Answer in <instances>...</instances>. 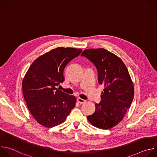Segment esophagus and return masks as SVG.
<instances>
[{"label":"esophagus","mask_w":157,"mask_h":157,"mask_svg":"<svg viewBox=\"0 0 157 157\" xmlns=\"http://www.w3.org/2000/svg\"><path fill=\"white\" fill-rule=\"evenodd\" d=\"M77 101H78V102H79V103H80V104H84V103L86 102L85 100H84V99H81V98H78L77 99Z\"/></svg>","instance_id":"esophagus-1"}]
</instances>
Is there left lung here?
Segmentation results:
<instances>
[{
	"label": "left lung",
	"mask_w": 157,
	"mask_h": 157,
	"mask_svg": "<svg viewBox=\"0 0 157 157\" xmlns=\"http://www.w3.org/2000/svg\"><path fill=\"white\" fill-rule=\"evenodd\" d=\"M96 67L98 82L104 88L94 113L87 117L94 127L110 129L124 118L134 96L133 82L122 59L104 48L86 49L81 55Z\"/></svg>",
	"instance_id": "8db88e82"
}]
</instances>
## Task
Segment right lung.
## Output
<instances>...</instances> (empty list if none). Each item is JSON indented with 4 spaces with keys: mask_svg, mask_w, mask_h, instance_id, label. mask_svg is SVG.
Wrapping results in <instances>:
<instances>
[{
    "mask_svg": "<svg viewBox=\"0 0 157 157\" xmlns=\"http://www.w3.org/2000/svg\"><path fill=\"white\" fill-rule=\"evenodd\" d=\"M81 49L58 47L41 55L31 64L22 81L24 99L38 123L50 128L63 123L75 106V96L59 90L66 66Z\"/></svg>",
    "mask_w": 157,
    "mask_h": 157,
    "instance_id": "right-lung-1",
    "label": "right lung"
}]
</instances>
